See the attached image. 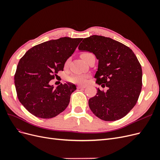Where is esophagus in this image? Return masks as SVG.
<instances>
[{
  "label": "esophagus",
  "mask_w": 160,
  "mask_h": 160,
  "mask_svg": "<svg viewBox=\"0 0 160 160\" xmlns=\"http://www.w3.org/2000/svg\"><path fill=\"white\" fill-rule=\"evenodd\" d=\"M86 88V86H77V88H78V89H84V88Z\"/></svg>",
  "instance_id": "34e87169"
}]
</instances>
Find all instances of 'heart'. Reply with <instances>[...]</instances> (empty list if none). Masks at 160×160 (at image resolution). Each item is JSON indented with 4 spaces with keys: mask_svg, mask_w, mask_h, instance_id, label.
Returning <instances> with one entry per match:
<instances>
[{
    "mask_svg": "<svg viewBox=\"0 0 160 160\" xmlns=\"http://www.w3.org/2000/svg\"><path fill=\"white\" fill-rule=\"evenodd\" d=\"M92 53L89 52H83L81 53L80 57L84 61H86L87 58L91 55ZM69 61L67 60L65 62V65H67L68 64ZM88 76L85 74H72L71 76H68L67 77V80L72 83H76V84H84L86 82V78Z\"/></svg>",
    "mask_w": 160,
    "mask_h": 160,
    "instance_id": "b5f03b06",
    "label": "heart"
}]
</instances>
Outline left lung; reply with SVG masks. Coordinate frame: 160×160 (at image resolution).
Returning <instances> with one entry per match:
<instances>
[{
	"label": "left lung",
	"instance_id": "obj_1",
	"mask_svg": "<svg viewBox=\"0 0 160 160\" xmlns=\"http://www.w3.org/2000/svg\"><path fill=\"white\" fill-rule=\"evenodd\" d=\"M78 50L95 55L99 60L96 83L108 88L106 92L97 89L89 99L90 109L104 121L122 118L136 105L142 89V68L136 55L122 43L98 35L84 38Z\"/></svg>",
	"mask_w": 160,
	"mask_h": 160
}]
</instances>
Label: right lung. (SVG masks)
Instances as JSON below:
<instances>
[{
    "label": "right lung",
    "instance_id": "obj_1",
    "mask_svg": "<svg viewBox=\"0 0 160 160\" xmlns=\"http://www.w3.org/2000/svg\"><path fill=\"white\" fill-rule=\"evenodd\" d=\"M82 38L62 37L31 48L19 60L14 76L20 102L32 115L52 118L68 105L71 93L76 89L71 83L56 88L50 85Z\"/></svg>",
    "mask_w": 160,
    "mask_h": 160
}]
</instances>
